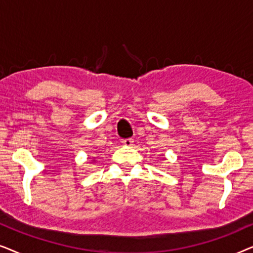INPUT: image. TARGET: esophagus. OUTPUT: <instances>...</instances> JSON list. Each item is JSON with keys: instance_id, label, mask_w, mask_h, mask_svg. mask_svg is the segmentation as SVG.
<instances>
[{"instance_id": "esophagus-1", "label": "esophagus", "mask_w": 253, "mask_h": 253, "mask_svg": "<svg viewBox=\"0 0 253 253\" xmlns=\"http://www.w3.org/2000/svg\"><path fill=\"white\" fill-rule=\"evenodd\" d=\"M122 144L126 145V146H132L133 139H131V138H127V139H123Z\"/></svg>"}]
</instances>
